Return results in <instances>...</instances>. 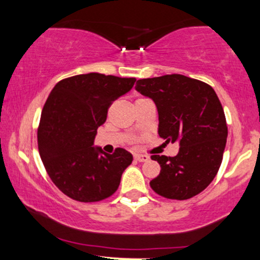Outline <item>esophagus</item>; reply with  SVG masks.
I'll use <instances>...</instances> for the list:
<instances>
[{
	"label": "esophagus",
	"instance_id": "obj_1",
	"mask_svg": "<svg viewBox=\"0 0 260 260\" xmlns=\"http://www.w3.org/2000/svg\"><path fill=\"white\" fill-rule=\"evenodd\" d=\"M134 159L139 162H143V161H148L149 156L148 155H143V154H134Z\"/></svg>",
	"mask_w": 260,
	"mask_h": 260
}]
</instances>
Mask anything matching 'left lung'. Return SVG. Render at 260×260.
Listing matches in <instances>:
<instances>
[{
    "label": "left lung",
    "instance_id": "obj_1",
    "mask_svg": "<svg viewBox=\"0 0 260 260\" xmlns=\"http://www.w3.org/2000/svg\"><path fill=\"white\" fill-rule=\"evenodd\" d=\"M136 90L155 103L159 136L180 147L174 157L151 156L161 170L150 187L169 199L192 198L216 176L228 139L225 113L215 90L182 74L139 79Z\"/></svg>",
    "mask_w": 260,
    "mask_h": 260
}]
</instances>
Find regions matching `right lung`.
I'll return each mask as SVG.
<instances>
[{
    "label": "right lung",
    "mask_w": 260,
    "mask_h": 260,
    "mask_svg": "<svg viewBox=\"0 0 260 260\" xmlns=\"http://www.w3.org/2000/svg\"><path fill=\"white\" fill-rule=\"evenodd\" d=\"M136 78L86 73L53 86L41 112L39 154L59 190L78 202H99L117 190L133 156L118 148L113 154L94 145L98 127L112 101L127 94Z\"/></svg>",
    "instance_id": "add662e5"
}]
</instances>
